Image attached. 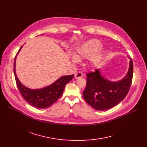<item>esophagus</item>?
I'll list each match as a JSON object with an SVG mask.
<instances>
[{"instance_id": "obj_1", "label": "esophagus", "mask_w": 147, "mask_h": 147, "mask_svg": "<svg viewBox=\"0 0 147 147\" xmlns=\"http://www.w3.org/2000/svg\"><path fill=\"white\" fill-rule=\"evenodd\" d=\"M82 76H83V73L82 72H78L75 74L74 77H75L76 79H79L80 78H82Z\"/></svg>"}]
</instances>
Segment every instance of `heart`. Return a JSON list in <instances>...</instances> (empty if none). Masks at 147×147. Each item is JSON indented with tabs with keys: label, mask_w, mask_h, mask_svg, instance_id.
<instances>
[{
	"label": "heart",
	"mask_w": 147,
	"mask_h": 147,
	"mask_svg": "<svg viewBox=\"0 0 147 147\" xmlns=\"http://www.w3.org/2000/svg\"><path fill=\"white\" fill-rule=\"evenodd\" d=\"M99 45L100 42L96 39H92L82 44L77 51L76 57L73 58V62H78V58H87L90 57L89 59L90 64L96 65L102 57L103 49L99 47Z\"/></svg>",
	"instance_id": "heart-1"
}]
</instances>
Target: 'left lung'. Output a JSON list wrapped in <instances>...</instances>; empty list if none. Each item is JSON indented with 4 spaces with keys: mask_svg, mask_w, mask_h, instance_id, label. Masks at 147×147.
I'll list each match as a JSON object with an SVG mask.
<instances>
[{
    "mask_svg": "<svg viewBox=\"0 0 147 147\" xmlns=\"http://www.w3.org/2000/svg\"><path fill=\"white\" fill-rule=\"evenodd\" d=\"M130 59L128 73L120 81L107 80L101 76L98 69L86 74V86L83 95L89 105L97 110L104 111L113 108L124 99L128 94L133 78V62Z\"/></svg>",
    "mask_w": 147,
    "mask_h": 147,
    "instance_id": "left-lung-1",
    "label": "left lung"
}]
</instances>
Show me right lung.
Wrapping results in <instances>:
<instances>
[{"instance_id": "add662e5", "label": "right lung", "mask_w": 147, "mask_h": 147, "mask_svg": "<svg viewBox=\"0 0 147 147\" xmlns=\"http://www.w3.org/2000/svg\"><path fill=\"white\" fill-rule=\"evenodd\" d=\"M22 46L15 56L13 63V73L18 89L22 98L30 105L37 109H46L55 103L61 96L66 84L73 79L74 74L61 77L51 85L40 89H30L24 86L18 80L15 72V61Z\"/></svg>"}]
</instances>
